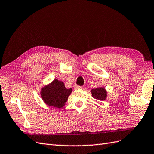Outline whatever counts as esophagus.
Masks as SVG:
<instances>
[{"instance_id": "obj_1", "label": "esophagus", "mask_w": 154, "mask_h": 154, "mask_svg": "<svg viewBox=\"0 0 154 154\" xmlns=\"http://www.w3.org/2000/svg\"><path fill=\"white\" fill-rule=\"evenodd\" d=\"M83 88V87H80V86H78V85L75 86V88H76V89H80V88Z\"/></svg>"}]
</instances>
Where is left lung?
<instances>
[{"label":"left lung","mask_w":154,"mask_h":154,"mask_svg":"<svg viewBox=\"0 0 154 154\" xmlns=\"http://www.w3.org/2000/svg\"><path fill=\"white\" fill-rule=\"evenodd\" d=\"M92 93V96L94 98L98 100L103 101L106 99L108 96V92L104 87H98L96 88H93L91 91Z\"/></svg>","instance_id":"obj_1"}]
</instances>
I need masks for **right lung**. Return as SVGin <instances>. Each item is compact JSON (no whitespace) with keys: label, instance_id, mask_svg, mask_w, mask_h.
<instances>
[{"label":"right lung","instance_id":"1","mask_svg":"<svg viewBox=\"0 0 154 154\" xmlns=\"http://www.w3.org/2000/svg\"><path fill=\"white\" fill-rule=\"evenodd\" d=\"M72 88H67L63 82L55 79L41 89V96L46 105L56 108H62L67 101Z\"/></svg>","mask_w":154,"mask_h":154}]
</instances>
